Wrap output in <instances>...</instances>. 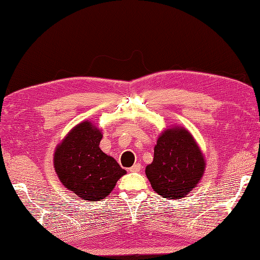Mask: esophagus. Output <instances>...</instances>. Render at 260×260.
I'll return each mask as SVG.
<instances>
[{"label": "esophagus", "mask_w": 260, "mask_h": 260, "mask_svg": "<svg viewBox=\"0 0 260 260\" xmlns=\"http://www.w3.org/2000/svg\"><path fill=\"white\" fill-rule=\"evenodd\" d=\"M141 168H142L141 164L140 163H136V164L133 165V167L129 168V172H140Z\"/></svg>", "instance_id": "obj_1"}]
</instances>
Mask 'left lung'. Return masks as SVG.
Instances as JSON below:
<instances>
[{"mask_svg": "<svg viewBox=\"0 0 260 260\" xmlns=\"http://www.w3.org/2000/svg\"><path fill=\"white\" fill-rule=\"evenodd\" d=\"M204 169L206 159L190 132L173 126L158 136L145 173L158 196L179 200L197 187Z\"/></svg>", "mask_w": 260, "mask_h": 260, "instance_id": "8db88e82", "label": "left lung"}]
</instances>
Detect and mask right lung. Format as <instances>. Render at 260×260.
Masks as SVG:
<instances>
[{"mask_svg":"<svg viewBox=\"0 0 260 260\" xmlns=\"http://www.w3.org/2000/svg\"><path fill=\"white\" fill-rule=\"evenodd\" d=\"M102 139L101 129L85 120L76 125L54 151L53 165L60 182L87 201L107 197L126 174L114 157L101 150Z\"/></svg>","mask_w":260,"mask_h":260,"instance_id":"1","label":"right lung"}]
</instances>
